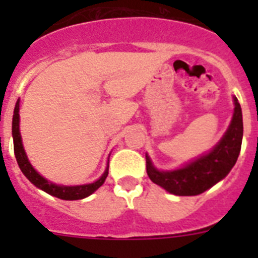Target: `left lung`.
<instances>
[{"label": "left lung", "instance_id": "left-lung-1", "mask_svg": "<svg viewBox=\"0 0 258 258\" xmlns=\"http://www.w3.org/2000/svg\"><path fill=\"white\" fill-rule=\"evenodd\" d=\"M234 116L229 129L209 154L199 157L181 169L160 172L146 156V169L150 179L166 191L179 197L199 195L225 178L238 160L243 138V117L238 99L234 97Z\"/></svg>", "mask_w": 258, "mask_h": 258}]
</instances>
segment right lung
Segmentation results:
<instances>
[{
    "instance_id": "1",
    "label": "right lung",
    "mask_w": 258,
    "mask_h": 258,
    "mask_svg": "<svg viewBox=\"0 0 258 258\" xmlns=\"http://www.w3.org/2000/svg\"><path fill=\"white\" fill-rule=\"evenodd\" d=\"M13 138H14V152H15V157H17L18 165H19L20 170L23 174L26 175L27 178L35 184L36 187L44 190L45 192L50 194L52 197L59 198L63 200H79L84 199V198L92 195L95 190L101 187L102 184L106 181L107 175H108V168L106 172L103 173L101 178L95 181L94 183L89 184H81V186H58L55 183L46 181L42 175L38 174L31 163L27 159V155L24 152L22 145V137H20L19 132V101L15 104V109H14L13 116Z\"/></svg>"
}]
</instances>
